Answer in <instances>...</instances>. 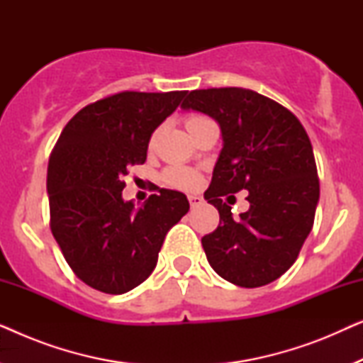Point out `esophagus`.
I'll return each instance as SVG.
<instances>
[{"instance_id": "1", "label": "esophagus", "mask_w": 363, "mask_h": 363, "mask_svg": "<svg viewBox=\"0 0 363 363\" xmlns=\"http://www.w3.org/2000/svg\"><path fill=\"white\" fill-rule=\"evenodd\" d=\"M188 201H190V205L195 208V206H200V205H203V196H200V195H190L188 196Z\"/></svg>"}]
</instances>
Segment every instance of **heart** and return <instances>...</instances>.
I'll return each instance as SVG.
<instances>
[{"mask_svg": "<svg viewBox=\"0 0 363 363\" xmlns=\"http://www.w3.org/2000/svg\"><path fill=\"white\" fill-rule=\"evenodd\" d=\"M205 121H208V118L203 116H190L185 118V125L188 128V132H191L193 128H195L196 125H200V123ZM155 138H157V132L153 133L150 138V145H153ZM163 177H165V182L168 183V185L175 186V188H182V190H191V188H195L198 185V182H200L196 172H193V170H190V168L182 167V165L168 167L165 170V175Z\"/></svg>", "mask_w": 363, "mask_h": 363, "instance_id": "obj_1", "label": "heart"}]
</instances>
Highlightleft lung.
<instances>
[{"label":"left lung","instance_id":"8db88e82","mask_svg":"<svg viewBox=\"0 0 363 363\" xmlns=\"http://www.w3.org/2000/svg\"><path fill=\"white\" fill-rule=\"evenodd\" d=\"M182 107L213 117L223 133L205 191L220 213L201 238L208 262L240 287L269 284L294 264L314 226L319 177L309 135L289 108L250 89L191 91ZM241 189L250 210L233 218L222 196Z\"/></svg>","mask_w":363,"mask_h":363}]
</instances>
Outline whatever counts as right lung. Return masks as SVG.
Returning a JSON list of instances; mask_svg holds the SVG:
<instances>
[{
  "instance_id": "obj_1",
  "label": "right lung",
  "mask_w": 363,
  "mask_h": 363,
  "mask_svg": "<svg viewBox=\"0 0 363 363\" xmlns=\"http://www.w3.org/2000/svg\"><path fill=\"white\" fill-rule=\"evenodd\" d=\"M186 91L112 94L81 108L62 128L48 165L49 226L79 279L123 294L155 269L170 228L190 210L175 190L135 210L123 201V177L147 160L155 128Z\"/></svg>"
}]
</instances>
